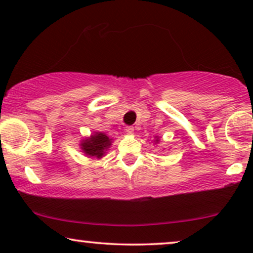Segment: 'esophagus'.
Here are the masks:
<instances>
[{
  "label": "esophagus",
  "mask_w": 253,
  "mask_h": 253,
  "mask_svg": "<svg viewBox=\"0 0 253 253\" xmlns=\"http://www.w3.org/2000/svg\"><path fill=\"white\" fill-rule=\"evenodd\" d=\"M133 131H134L133 126H126V132L127 134H132Z\"/></svg>",
  "instance_id": "1"
}]
</instances>
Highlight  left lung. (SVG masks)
Listing matches in <instances>:
<instances>
[{
  "mask_svg": "<svg viewBox=\"0 0 253 253\" xmlns=\"http://www.w3.org/2000/svg\"><path fill=\"white\" fill-rule=\"evenodd\" d=\"M155 138V139L153 140L154 141V144H159V143H160V137H158V136H155L154 137Z\"/></svg>",
  "mask_w": 253,
  "mask_h": 253,
  "instance_id": "1",
  "label": "left lung"
}]
</instances>
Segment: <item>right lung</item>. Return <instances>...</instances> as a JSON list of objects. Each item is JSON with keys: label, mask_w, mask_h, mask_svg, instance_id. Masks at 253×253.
<instances>
[{"label": "right lung", "mask_w": 253, "mask_h": 253, "mask_svg": "<svg viewBox=\"0 0 253 253\" xmlns=\"http://www.w3.org/2000/svg\"><path fill=\"white\" fill-rule=\"evenodd\" d=\"M113 138H109L105 132L95 131L89 137L81 140V150L89 159H101L112 146Z\"/></svg>", "instance_id": "right-lung-1"}]
</instances>
